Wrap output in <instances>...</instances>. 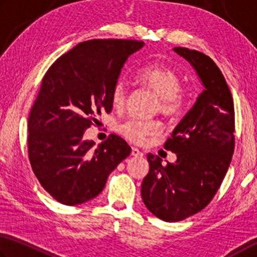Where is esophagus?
Returning <instances> with one entry per match:
<instances>
[{"instance_id":"1","label":"esophagus","mask_w":257,"mask_h":257,"mask_svg":"<svg viewBox=\"0 0 257 257\" xmlns=\"http://www.w3.org/2000/svg\"><path fill=\"white\" fill-rule=\"evenodd\" d=\"M132 156H134V157H143V154L138 149V148L133 147L132 148Z\"/></svg>"}]
</instances>
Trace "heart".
Returning <instances> with one entry per match:
<instances>
[{
	"instance_id": "b5f03b06",
	"label": "heart",
	"mask_w": 257,
	"mask_h": 257,
	"mask_svg": "<svg viewBox=\"0 0 257 257\" xmlns=\"http://www.w3.org/2000/svg\"><path fill=\"white\" fill-rule=\"evenodd\" d=\"M137 80L158 96L156 110L166 117H175L184 106L181 80L175 72L163 64H151L138 72ZM127 89L123 80L116 81L110 92V100L115 108L124 106ZM161 124L158 120L130 118L118 125V132L128 141L145 142L148 138L159 136Z\"/></svg>"
}]
</instances>
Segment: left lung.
Here are the masks:
<instances>
[{
    "label": "left lung",
    "mask_w": 257,
    "mask_h": 257,
    "mask_svg": "<svg viewBox=\"0 0 257 257\" xmlns=\"http://www.w3.org/2000/svg\"><path fill=\"white\" fill-rule=\"evenodd\" d=\"M174 52L191 63L204 89L164 146L176 154V163L163 166L158 156L148 155L150 168L142 182V200L152 214L167 222L181 221L210 203L235 149V108L221 71L203 53L184 47Z\"/></svg>",
    "instance_id": "1"
}]
</instances>
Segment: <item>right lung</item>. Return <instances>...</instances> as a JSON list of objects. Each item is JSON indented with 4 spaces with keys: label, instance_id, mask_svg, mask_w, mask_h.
I'll return each mask as SVG.
<instances>
[{
    "label": "right lung",
    "instance_id": "obj_1",
    "mask_svg": "<svg viewBox=\"0 0 257 257\" xmlns=\"http://www.w3.org/2000/svg\"><path fill=\"white\" fill-rule=\"evenodd\" d=\"M143 45L131 39L87 40L58 57L44 75L28 118V155L39 183L60 203L76 205L96 197L131 154L116 134L94 147L83 133L98 124L102 111H111L112 85Z\"/></svg>",
    "mask_w": 257,
    "mask_h": 257
}]
</instances>
